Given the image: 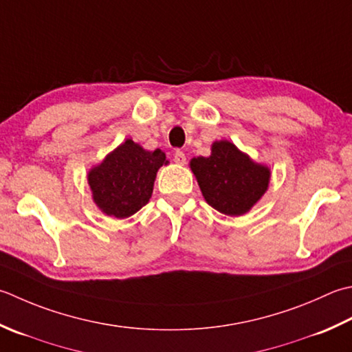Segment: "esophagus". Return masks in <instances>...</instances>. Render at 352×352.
I'll return each mask as SVG.
<instances>
[{"mask_svg":"<svg viewBox=\"0 0 352 352\" xmlns=\"http://www.w3.org/2000/svg\"><path fill=\"white\" fill-rule=\"evenodd\" d=\"M174 162H175L177 164H184V163H186V155H184L183 151H175Z\"/></svg>","mask_w":352,"mask_h":352,"instance_id":"34e87169","label":"esophagus"}]
</instances>
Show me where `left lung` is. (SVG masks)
Here are the masks:
<instances>
[{"instance_id":"left-lung-1","label":"left lung","mask_w":352,"mask_h":352,"mask_svg":"<svg viewBox=\"0 0 352 352\" xmlns=\"http://www.w3.org/2000/svg\"><path fill=\"white\" fill-rule=\"evenodd\" d=\"M190 169L206 201L230 217L249 212L270 180V169L253 163L227 140L213 143L210 157L192 158Z\"/></svg>"}]
</instances>
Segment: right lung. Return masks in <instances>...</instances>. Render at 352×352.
<instances>
[{
  "label": "right lung",
  "mask_w": 352,
  "mask_h": 352,
  "mask_svg": "<svg viewBox=\"0 0 352 352\" xmlns=\"http://www.w3.org/2000/svg\"><path fill=\"white\" fill-rule=\"evenodd\" d=\"M164 162L166 155L162 149L144 151L133 140L122 143L89 170L88 183L94 203L109 217L134 215L149 201L157 170Z\"/></svg>",
  "instance_id": "add662e5"
}]
</instances>
